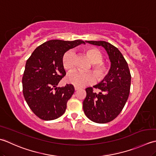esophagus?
Returning <instances> with one entry per match:
<instances>
[{
	"mask_svg": "<svg viewBox=\"0 0 156 156\" xmlns=\"http://www.w3.org/2000/svg\"><path fill=\"white\" fill-rule=\"evenodd\" d=\"M79 90V87H77V86H75V90L77 91V90Z\"/></svg>",
	"mask_w": 156,
	"mask_h": 156,
	"instance_id": "34e87169",
	"label": "esophagus"
}]
</instances>
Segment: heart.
<instances>
[{
	"instance_id": "heart-1",
	"label": "heart",
	"mask_w": 156,
	"mask_h": 156,
	"mask_svg": "<svg viewBox=\"0 0 156 156\" xmlns=\"http://www.w3.org/2000/svg\"><path fill=\"white\" fill-rule=\"evenodd\" d=\"M85 52L92 63L91 68L95 76L90 71L72 72L66 77V81L77 87H83L95 81V77L98 81H101L106 77L108 73L107 66L101 62L103 56L99 50L95 48H87L85 50ZM74 59L75 55L71 50L67 51L63 55L62 62L63 68L66 71H70L73 69Z\"/></svg>"
}]
</instances>
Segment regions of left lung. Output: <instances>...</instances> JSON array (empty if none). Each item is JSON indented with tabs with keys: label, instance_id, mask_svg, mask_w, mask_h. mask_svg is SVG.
Wrapping results in <instances>:
<instances>
[{
	"label": "left lung",
	"instance_id": "obj_1",
	"mask_svg": "<svg viewBox=\"0 0 156 156\" xmlns=\"http://www.w3.org/2000/svg\"><path fill=\"white\" fill-rule=\"evenodd\" d=\"M93 45L102 46L111 62L108 75L93 87L100 90L97 94L93 87H87L83 108L87 118L97 123L112 121L121 112L128 99L131 76L129 66L116 47L105 41H85Z\"/></svg>",
	"mask_w": 156,
	"mask_h": 156
}]
</instances>
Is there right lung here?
<instances>
[{
    "label": "right lung",
    "instance_id": "1",
    "mask_svg": "<svg viewBox=\"0 0 156 156\" xmlns=\"http://www.w3.org/2000/svg\"><path fill=\"white\" fill-rule=\"evenodd\" d=\"M81 44L85 43L80 40L47 41L37 47L27 59L22 78L23 96L40 119L55 120L65 112L75 89L71 84L57 87L66 75L62 57L69 49Z\"/></svg>",
    "mask_w": 156,
    "mask_h": 156
}]
</instances>
